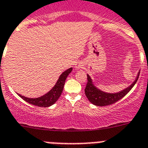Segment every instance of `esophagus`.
<instances>
[{"mask_svg":"<svg viewBox=\"0 0 148 148\" xmlns=\"http://www.w3.org/2000/svg\"><path fill=\"white\" fill-rule=\"evenodd\" d=\"M84 68V63L83 62H78L75 64V69H83Z\"/></svg>","mask_w":148,"mask_h":148,"instance_id":"34e87169","label":"esophagus"}]
</instances>
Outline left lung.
Listing matches in <instances>:
<instances>
[{
	"label": "left lung",
	"mask_w": 148,
	"mask_h": 148,
	"mask_svg": "<svg viewBox=\"0 0 148 148\" xmlns=\"http://www.w3.org/2000/svg\"><path fill=\"white\" fill-rule=\"evenodd\" d=\"M139 73H140V71L138 73V76L136 77V79H135L134 82L130 86L121 90L119 93H105V92H103V91L98 89L93 85V81H92L91 78L90 77V76L87 74L88 82H87L86 87H85V95H86V97L88 98L90 102H91L93 104L96 106L102 107V106H107L112 104V103L119 101L122 98H123L132 90V88L134 86L138 78H139Z\"/></svg>",
	"instance_id": "1"
}]
</instances>
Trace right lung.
Returning a JSON list of instances; mask_svg holds the SVG:
<instances>
[{"instance_id":"obj_1","label":"right lung","mask_w":148,"mask_h":148,"mask_svg":"<svg viewBox=\"0 0 148 148\" xmlns=\"http://www.w3.org/2000/svg\"><path fill=\"white\" fill-rule=\"evenodd\" d=\"M71 71H72V68H70L63 73H62V74L59 77L58 80L56 82L55 86L52 88V89H51L49 92L41 97L36 98V99H30V98L25 97L20 94H18V96L32 105L40 107H47L52 106L57 101L59 97L61 96L66 78H67L68 75L71 72Z\"/></svg>"}]
</instances>
